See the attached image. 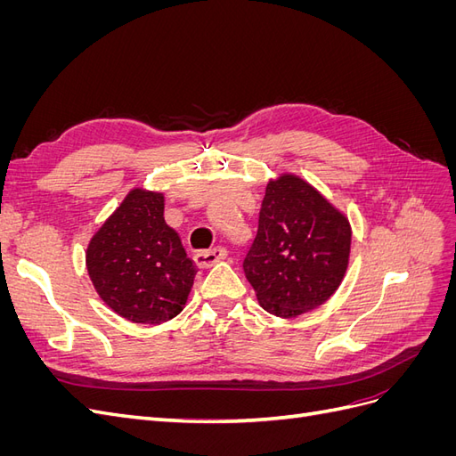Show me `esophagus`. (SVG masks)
Returning <instances> with one entry per match:
<instances>
[{
  "label": "esophagus",
  "mask_w": 456,
  "mask_h": 456,
  "mask_svg": "<svg viewBox=\"0 0 456 456\" xmlns=\"http://www.w3.org/2000/svg\"><path fill=\"white\" fill-rule=\"evenodd\" d=\"M228 255V251L224 249V247H215V249H209V251H200L194 255V260L196 265L200 268H209L213 265H216V262L224 260Z\"/></svg>",
  "instance_id": "obj_1"
}]
</instances>
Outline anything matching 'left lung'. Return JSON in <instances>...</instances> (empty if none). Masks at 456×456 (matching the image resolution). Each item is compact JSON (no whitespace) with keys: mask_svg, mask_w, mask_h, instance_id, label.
<instances>
[{"mask_svg":"<svg viewBox=\"0 0 456 456\" xmlns=\"http://www.w3.org/2000/svg\"><path fill=\"white\" fill-rule=\"evenodd\" d=\"M348 216L305 178H270L258 232L243 260L258 305L278 317L320 308L344 280L350 260Z\"/></svg>","mask_w":456,"mask_h":456,"instance_id":"obj_1","label":"left lung"}]
</instances>
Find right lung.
<instances>
[{
    "label": "right lung",
    "instance_id": "add662e5",
    "mask_svg": "<svg viewBox=\"0 0 456 456\" xmlns=\"http://www.w3.org/2000/svg\"><path fill=\"white\" fill-rule=\"evenodd\" d=\"M163 209L161 191L133 188L86 251L94 291L133 323L159 325L181 314L198 272Z\"/></svg>",
    "mask_w": 456,
    "mask_h": 456
}]
</instances>
